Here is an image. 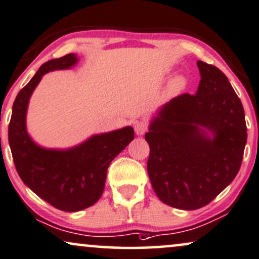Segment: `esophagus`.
<instances>
[{
    "label": "esophagus",
    "mask_w": 259,
    "mask_h": 259,
    "mask_svg": "<svg viewBox=\"0 0 259 259\" xmlns=\"http://www.w3.org/2000/svg\"><path fill=\"white\" fill-rule=\"evenodd\" d=\"M147 127H149L147 122L144 121V120H140V121H137L136 125H134V131H136L138 136H143L147 131Z\"/></svg>",
    "instance_id": "esophagus-1"
}]
</instances>
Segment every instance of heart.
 I'll return each instance as SVG.
<instances>
[{"label":"heart","instance_id":"b5f03b06","mask_svg":"<svg viewBox=\"0 0 259 259\" xmlns=\"http://www.w3.org/2000/svg\"><path fill=\"white\" fill-rule=\"evenodd\" d=\"M174 84H175V87H177V88H180V87H182V85H183V80L181 79V78H177V79H175Z\"/></svg>","mask_w":259,"mask_h":259}]
</instances>
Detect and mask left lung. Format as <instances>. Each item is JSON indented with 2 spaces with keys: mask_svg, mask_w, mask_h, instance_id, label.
<instances>
[{
  "mask_svg": "<svg viewBox=\"0 0 259 259\" xmlns=\"http://www.w3.org/2000/svg\"><path fill=\"white\" fill-rule=\"evenodd\" d=\"M197 68L201 79L195 95L170 100L145 134L154 193L162 202L184 210L206 206L232 182L247 139L243 105L227 77L201 60Z\"/></svg>",
  "mask_w": 259,
  "mask_h": 259,
  "instance_id": "8db88e82",
  "label": "left lung"
}]
</instances>
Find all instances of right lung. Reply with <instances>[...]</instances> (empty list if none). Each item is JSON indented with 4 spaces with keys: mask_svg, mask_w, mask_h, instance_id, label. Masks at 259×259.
Listing matches in <instances>:
<instances>
[{
    "mask_svg": "<svg viewBox=\"0 0 259 259\" xmlns=\"http://www.w3.org/2000/svg\"><path fill=\"white\" fill-rule=\"evenodd\" d=\"M75 53L44 63L20 90L13 105L8 128L9 146L20 179L32 191L57 209L78 211L96 203L105 189L109 164L134 139L131 126L90 137L68 150L39 146L26 128L29 99L42 76L72 68Z\"/></svg>",
    "mask_w": 259,
    "mask_h": 259,
    "instance_id": "obj_1",
    "label": "right lung"
}]
</instances>
